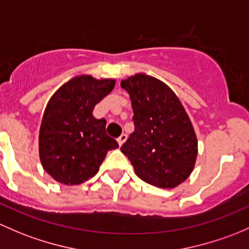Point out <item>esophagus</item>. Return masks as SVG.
Here are the masks:
<instances>
[{"label":"esophagus","instance_id":"34e87169","mask_svg":"<svg viewBox=\"0 0 249 249\" xmlns=\"http://www.w3.org/2000/svg\"><path fill=\"white\" fill-rule=\"evenodd\" d=\"M125 140H127V135L125 134H121L119 138H117V142H119L120 146L124 145V142H125Z\"/></svg>","mask_w":249,"mask_h":249}]
</instances>
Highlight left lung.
Wrapping results in <instances>:
<instances>
[{"label":"left lung","instance_id":"8db88e82","mask_svg":"<svg viewBox=\"0 0 249 249\" xmlns=\"http://www.w3.org/2000/svg\"><path fill=\"white\" fill-rule=\"evenodd\" d=\"M132 102L135 129L122 145L142 181L174 188L189 178L198 156V139L188 114L166 84L137 73L121 81Z\"/></svg>","mask_w":249,"mask_h":249}]
</instances>
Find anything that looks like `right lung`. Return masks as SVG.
<instances>
[{
    "label": "right lung",
    "mask_w": 249,
    "mask_h": 249,
    "mask_svg": "<svg viewBox=\"0 0 249 249\" xmlns=\"http://www.w3.org/2000/svg\"><path fill=\"white\" fill-rule=\"evenodd\" d=\"M115 79L81 74L49 99L39 129V158L55 181L74 186L93 178L107 151L119 147L106 132L107 121L93 117L96 104L115 87Z\"/></svg>",
    "instance_id": "obj_1"
}]
</instances>
